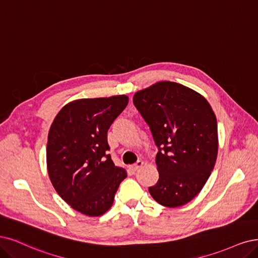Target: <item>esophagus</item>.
Returning a JSON list of instances; mask_svg holds the SVG:
<instances>
[{"label":"esophagus","mask_w":258,"mask_h":258,"mask_svg":"<svg viewBox=\"0 0 258 258\" xmlns=\"http://www.w3.org/2000/svg\"><path fill=\"white\" fill-rule=\"evenodd\" d=\"M142 166H144V161H142V160H138L135 165L131 166V170L133 171V172H135V171L139 170Z\"/></svg>","instance_id":"obj_1"}]
</instances>
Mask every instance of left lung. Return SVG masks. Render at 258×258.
<instances>
[{
	"instance_id": "obj_1",
	"label": "left lung",
	"mask_w": 258,
	"mask_h": 258,
	"mask_svg": "<svg viewBox=\"0 0 258 258\" xmlns=\"http://www.w3.org/2000/svg\"><path fill=\"white\" fill-rule=\"evenodd\" d=\"M136 108L158 147V182L149 188L166 207L187 204L202 190L215 167L218 127L211 104L186 86L161 81L137 91Z\"/></svg>"
}]
</instances>
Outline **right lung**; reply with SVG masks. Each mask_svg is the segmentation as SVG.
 Segmentation results:
<instances>
[{"label":"right lung","instance_id":"obj_1","mask_svg":"<svg viewBox=\"0 0 258 258\" xmlns=\"http://www.w3.org/2000/svg\"><path fill=\"white\" fill-rule=\"evenodd\" d=\"M127 103L125 94L74 100L56 114L50 127L46 167L51 183L63 201L83 215L106 213L127 175L106 153L108 128Z\"/></svg>","mask_w":258,"mask_h":258}]
</instances>
